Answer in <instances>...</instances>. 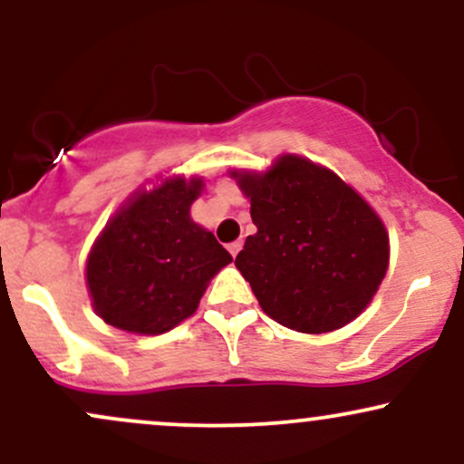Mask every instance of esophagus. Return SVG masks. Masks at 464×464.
Listing matches in <instances>:
<instances>
[{
    "label": "esophagus",
    "instance_id": "1",
    "mask_svg": "<svg viewBox=\"0 0 464 464\" xmlns=\"http://www.w3.org/2000/svg\"><path fill=\"white\" fill-rule=\"evenodd\" d=\"M239 248H242V242H239V239H236V242H231V244H228V253H231L233 257H237Z\"/></svg>",
    "mask_w": 464,
    "mask_h": 464
}]
</instances>
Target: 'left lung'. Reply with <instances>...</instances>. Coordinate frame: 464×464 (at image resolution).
<instances>
[{
    "label": "left lung",
    "instance_id": "8db88e82",
    "mask_svg": "<svg viewBox=\"0 0 464 464\" xmlns=\"http://www.w3.org/2000/svg\"><path fill=\"white\" fill-rule=\"evenodd\" d=\"M257 233L236 257L273 321L327 334L366 310L388 268L384 222L355 189L310 159L284 154L266 172H231Z\"/></svg>",
    "mask_w": 464,
    "mask_h": 464
}]
</instances>
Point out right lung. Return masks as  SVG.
I'll use <instances>...</instances> for the list:
<instances>
[{"label":"right lung","instance_id":"obj_1","mask_svg":"<svg viewBox=\"0 0 464 464\" xmlns=\"http://www.w3.org/2000/svg\"><path fill=\"white\" fill-rule=\"evenodd\" d=\"M202 179H165L135 191L106 222L87 259L93 310L130 334L169 332L196 312L214 276L233 262L214 233L189 218Z\"/></svg>","mask_w":464,"mask_h":464}]
</instances>
